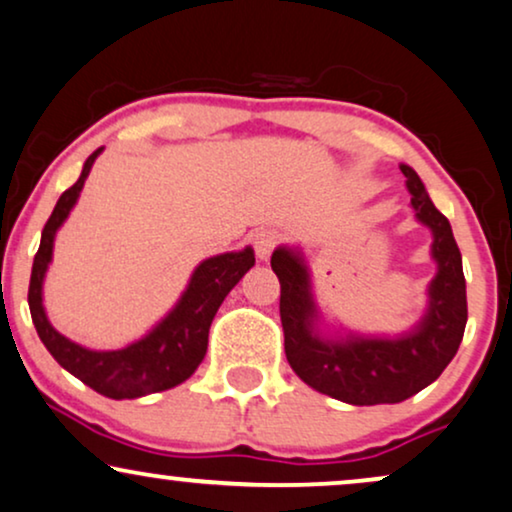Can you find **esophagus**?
I'll return each instance as SVG.
<instances>
[{
	"label": "esophagus",
	"mask_w": 512,
	"mask_h": 512,
	"mask_svg": "<svg viewBox=\"0 0 512 512\" xmlns=\"http://www.w3.org/2000/svg\"><path fill=\"white\" fill-rule=\"evenodd\" d=\"M278 241H281V234L276 229H260L252 236V248H255L260 260H269V255L274 252Z\"/></svg>",
	"instance_id": "34e87169"
}]
</instances>
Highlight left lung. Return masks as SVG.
Listing matches in <instances>:
<instances>
[{"instance_id":"8db88e82","label":"left lung","mask_w":512,"mask_h":512,"mask_svg":"<svg viewBox=\"0 0 512 512\" xmlns=\"http://www.w3.org/2000/svg\"><path fill=\"white\" fill-rule=\"evenodd\" d=\"M411 193L413 215L432 234L430 257L437 274L428 307L411 331L394 335H335L321 331L312 274L300 248L271 255L281 283V323L288 364L316 392L352 406L399 404L425 390L456 357L468 321L463 260L449 219L435 208L425 184L409 165H399Z\"/></svg>"}]
</instances>
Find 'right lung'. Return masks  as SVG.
<instances>
[{
  "mask_svg": "<svg viewBox=\"0 0 512 512\" xmlns=\"http://www.w3.org/2000/svg\"><path fill=\"white\" fill-rule=\"evenodd\" d=\"M94 151L84 160L80 179L61 193L49 222L44 224L40 250L32 262L28 304L37 335L49 349L58 364L73 373L77 380L92 387L94 392L108 399H137L146 394L170 390L189 380L208 352L210 323L215 319L219 304L231 293L241 278L255 264V250L243 248L238 252H222L208 257L193 269L189 286L177 304L148 331L144 338L129 342L120 349H89L61 335L51 326L47 309H44V276L54 257V241L58 229L66 222L70 210L75 208L80 191L92 172Z\"/></svg>",
  "mask_w": 512,
  "mask_h": 512,
  "instance_id": "obj_1",
  "label": "right lung"
}]
</instances>
